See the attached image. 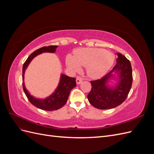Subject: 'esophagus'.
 Here are the masks:
<instances>
[{
  "mask_svg": "<svg viewBox=\"0 0 154 154\" xmlns=\"http://www.w3.org/2000/svg\"><path fill=\"white\" fill-rule=\"evenodd\" d=\"M82 81H83V79H82L81 77H78V78H76V83H77L78 85L80 84V83L82 82Z\"/></svg>",
  "mask_w": 154,
  "mask_h": 154,
  "instance_id": "obj_1",
  "label": "esophagus"
}]
</instances>
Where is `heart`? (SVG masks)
Here are the masks:
<instances>
[{"label":"heart","instance_id":"heart-1","mask_svg":"<svg viewBox=\"0 0 154 154\" xmlns=\"http://www.w3.org/2000/svg\"><path fill=\"white\" fill-rule=\"evenodd\" d=\"M115 55L101 48H83L74 52V57L67 55L66 65L73 72H79L81 66L87 67V73L91 78H99L113 66Z\"/></svg>","mask_w":154,"mask_h":154}]
</instances>
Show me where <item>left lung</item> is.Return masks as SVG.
<instances>
[{"instance_id":"left-lung-1","label":"left lung","mask_w":154,"mask_h":154,"mask_svg":"<svg viewBox=\"0 0 154 154\" xmlns=\"http://www.w3.org/2000/svg\"><path fill=\"white\" fill-rule=\"evenodd\" d=\"M117 63L112 71L100 80L91 81L92 88L87 98L96 109H110L122 104L126 100L132 87V70L129 60L117 53ZM115 82L114 86L109 81Z\"/></svg>"}]
</instances>
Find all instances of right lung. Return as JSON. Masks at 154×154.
<instances>
[{
  "label": "right lung",
  "mask_w": 154,
  "mask_h": 154,
  "mask_svg": "<svg viewBox=\"0 0 154 154\" xmlns=\"http://www.w3.org/2000/svg\"><path fill=\"white\" fill-rule=\"evenodd\" d=\"M57 48L58 45H50L48 47H43L31 53L23 65L22 80H24L25 71L32 59L36 56L43 53H54ZM22 85L23 90H24L27 99L32 105L42 110L52 111L62 108L66 103L70 92L74 87L76 86V79L74 78L69 77L66 74H61L58 87L52 94L45 98H36V97L32 96L31 95L29 92L27 90L24 82L22 83Z\"/></svg>",
  "instance_id": "add662e5"
}]
</instances>
